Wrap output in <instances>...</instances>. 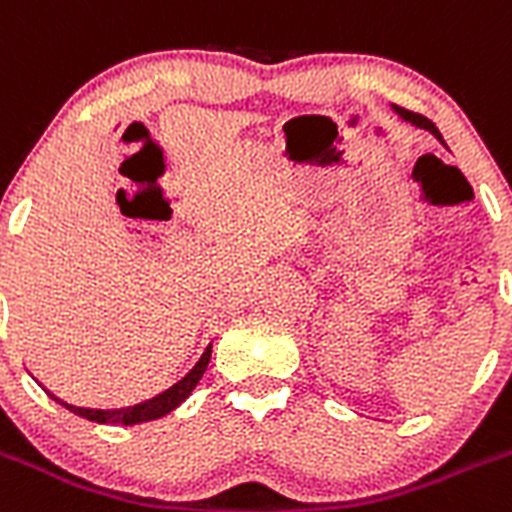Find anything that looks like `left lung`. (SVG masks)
<instances>
[{
    "label": "left lung",
    "mask_w": 512,
    "mask_h": 512,
    "mask_svg": "<svg viewBox=\"0 0 512 512\" xmlns=\"http://www.w3.org/2000/svg\"><path fill=\"white\" fill-rule=\"evenodd\" d=\"M394 111L399 113L401 118H404V121H409L412 123V126H417V128H424V131H429L432 133L434 138H437L439 143H444V138H442V133L437 131V126H434L432 121H429V118H424V116H419V113H412V111H407V108H396L394 105Z\"/></svg>",
    "instance_id": "left-lung-1"
}]
</instances>
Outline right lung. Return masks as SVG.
I'll list each match as a JSON object with an SVG mask.
<instances>
[{"label":"right lung","instance_id":"obj_1","mask_svg":"<svg viewBox=\"0 0 512 512\" xmlns=\"http://www.w3.org/2000/svg\"><path fill=\"white\" fill-rule=\"evenodd\" d=\"M209 356H212V351H209V348H207V353H204V356L199 358V364L194 366V369H191L189 374H186L184 379L179 381V384H174V386H171V389H166L164 394L154 396V399L143 401V404H136V407H128V409H83V407H73V404L57 399V396H52V394L50 396L57 401V404H62V407L70 409V412L78 414V417L90 419V422H98V424H123V427H131V424L151 422V419L166 417V414L174 412V409L179 407V404H184V401L189 399V394H191V391H194V386L199 384V379H202L204 371H207Z\"/></svg>","mask_w":512,"mask_h":512}]
</instances>
